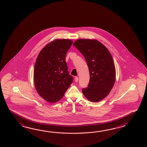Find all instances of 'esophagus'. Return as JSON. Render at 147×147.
Segmentation results:
<instances>
[{"label": "esophagus", "instance_id": "1", "mask_svg": "<svg viewBox=\"0 0 147 147\" xmlns=\"http://www.w3.org/2000/svg\"><path fill=\"white\" fill-rule=\"evenodd\" d=\"M75 82H77L78 81V77H76L75 78Z\"/></svg>", "mask_w": 147, "mask_h": 147}]
</instances>
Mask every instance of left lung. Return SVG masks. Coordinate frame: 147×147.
<instances>
[{
    "label": "left lung",
    "mask_w": 147,
    "mask_h": 147,
    "mask_svg": "<svg viewBox=\"0 0 147 147\" xmlns=\"http://www.w3.org/2000/svg\"><path fill=\"white\" fill-rule=\"evenodd\" d=\"M73 45L84 57L89 70V83L82 89V93L91 102H99L108 95L115 82L116 69L111 55L96 39H80Z\"/></svg>",
    "instance_id": "8db88e82"
}]
</instances>
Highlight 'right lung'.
Returning <instances> with one entry per match:
<instances>
[{"mask_svg":"<svg viewBox=\"0 0 147 147\" xmlns=\"http://www.w3.org/2000/svg\"><path fill=\"white\" fill-rule=\"evenodd\" d=\"M73 41L56 39L41 50L34 65V87L40 96L50 103L60 100L73 82L66 63V53Z\"/></svg>","mask_w":147,"mask_h":147,"instance_id":"add662e5","label":"right lung"}]
</instances>
